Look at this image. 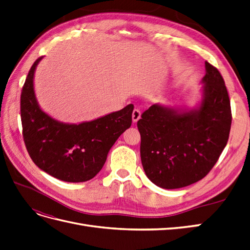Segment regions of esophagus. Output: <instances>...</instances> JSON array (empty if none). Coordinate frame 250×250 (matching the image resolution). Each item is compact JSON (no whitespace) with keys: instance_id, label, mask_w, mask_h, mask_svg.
<instances>
[{"instance_id":"obj_1","label":"esophagus","mask_w":250,"mask_h":250,"mask_svg":"<svg viewBox=\"0 0 250 250\" xmlns=\"http://www.w3.org/2000/svg\"><path fill=\"white\" fill-rule=\"evenodd\" d=\"M140 119H141V111L139 109H134L132 111V121H133V123H137Z\"/></svg>"}]
</instances>
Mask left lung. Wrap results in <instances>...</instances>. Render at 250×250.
Returning a JSON list of instances; mask_svg holds the SVG:
<instances>
[{"mask_svg": "<svg viewBox=\"0 0 250 250\" xmlns=\"http://www.w3.org/2000/svg\"><path fill=\"white\" fill-rule=\"evenodd\" d=\"M201 98L192 108L153 104L138 121L141 160L147 177L163 188L202 179L228 144L230 102L221 74L206 62Z\"/></svg>", "mask_w": 250, "mask_h": 250, "instance_id": "obj_1", "label": "left lung"}]
</instances>
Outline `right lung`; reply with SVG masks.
Listing matches in <instances>:
<instances>
[{
  "label": "right lung",
  "mask_w": 250,
  "mask_h": 250,
  "mask_svg": "<svg viewBox=\"0 0 250 250\" xmlns=\"http://www.w3.org/2000/svg\"><path fill=\"white\" fill-rule=\"evenodd\" d=\"M30 69L21 95L22 137L34 164L57 179L83 183L95 177L113 144L131 126L133 105L78 124L63 123L44 112L34 90L36 66Z\"/></svg>",
  "instance_id": "obj_1"
}]
</instances>
